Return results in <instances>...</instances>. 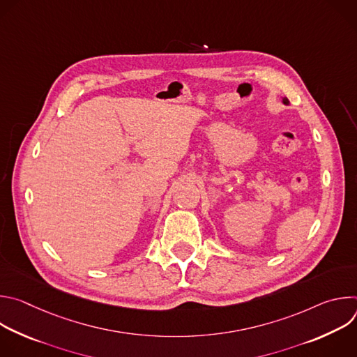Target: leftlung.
I'll return each instance as SVG.
<instances>
[{"label": "left lung", "mask_w": 357, "mask_h": 357, "mask_svg": "<svg viewBox=\"0 0 357 357\" xmlns=\"http://www.w3.org/2000/svg\"><path fill=\"white\" fill-rule=\"evenodd\" d=\"M282 103H284V105H288V103H289L287 97H284V98H282Z\"/></svg>", "instance_id": "left-lung-1"}]
</instances>
